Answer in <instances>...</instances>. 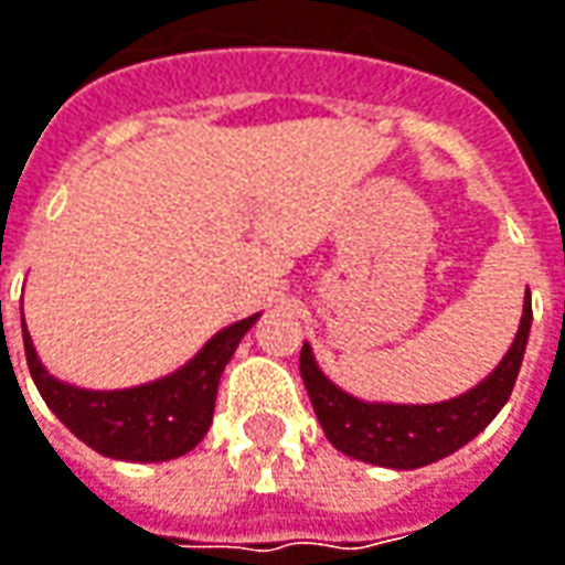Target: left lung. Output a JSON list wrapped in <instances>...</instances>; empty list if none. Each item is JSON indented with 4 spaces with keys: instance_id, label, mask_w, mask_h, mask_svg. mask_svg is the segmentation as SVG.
I'll list each match as a JSON object with an SVG mask.
<instances>
[{
    "instance_id": "left-lung-1",
    "label": "left lung",
    "mask_w": 565,
    "mask_h": 565,
    "mask_svg": "<svg viewBox=\"0 0 565 565\" xmlns=\"http://www.w3.org/2000/svg\"><path fill=\"white\" fill-rule=\"evenodd\" d=\"M529 324H532V306L525 299L523 321L504 362L470 393L439 405L359 402L318 371L312 349L306 343L299 352V374L312 398L315 417L337 451L377 467L414 470L458 451L460 445H467L492 424L494 414L504 408V402L513 393V383L523 364L525 340H529Z\"/></svg>"
}]
</instances>
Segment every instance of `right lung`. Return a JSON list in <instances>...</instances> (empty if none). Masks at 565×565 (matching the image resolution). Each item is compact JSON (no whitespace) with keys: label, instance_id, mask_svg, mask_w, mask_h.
<instances>
[{"label":"right lung","instance_id":"right-lung-1","mask_svg":"<svg viewBox=\"0 0 565 565\" xmlns=\"http://www.w3.org/2000/svg\"><path fill=\"white\" fill-rule=\"evenodd\" d=\"M2 321V299H0ZM256 315L218 331L191 362L170 377L95 393L76 390L55 380L36 359L33 340L24 324L26 364L45 405L57 414V420L71 429L76 439L95 448L98 455L117 460H172L191 451L206 436L216 408L218 377L241 337L250 331Z\"/></svg>","mask_w":565,"mask_h":565}]
</instances>
